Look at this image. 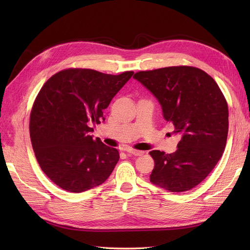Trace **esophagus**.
<instances>
[{
	"label": "esophagus",
	"instance_id": "esophagus-1",
	"mask_svg": "<svg viewBox=\"0 0 250 250\" xmlns=\"http://www.w3.org/2000/svg\"><path fill=\"white\" fill-rule=\"evenodd\" d=\"M125 151H126V152H127L128 154L134 155V156H140V155H143V154H144L143 151L134 150V149H130V148H127V149H125Z\"/></svg>",
	"mask_w": 250,
	"mask_h": 250
}]
</instances>
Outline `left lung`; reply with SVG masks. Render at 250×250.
I'll use <instances>...</instances> for the list:
<instances>
[{"instance_id":"1","label":"left lung","mask_w":250,"mask_h":250,"mask_svg":"<svg viewBox=\"0 0 250 250\" xmlns=\"http://www.w3.org/2000/svg\"><path fill=\"white\" fill-rule=\"evenodd\" d=\"M160 102L163 116L180 134L177 150L150 151L153 185L170 192L199 185L220 160L229 132V108L216 81L193 66H169L134 74Z\"/></svg>"}]
</instances>
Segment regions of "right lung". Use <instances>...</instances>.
I'll use <instances>...</instances> for the list:
<instances>
[{"instance_id": "obj_1", "label": "right lung", "mask_w": 250, "mask_h": 250, "mask_svg": "<svg viewBox=\"0 0 250 250\" xmlns=\"http://www.w3.org/2000/svg\"><path fill=\"white\" fill-rule=\"evenodd\" d=\"M133 72L108 75L67 69L43 84L30 115V138L43 173L58 187L81 193L102 185L119 162V152L94 139L92 124Z\"/></svg>"}]
</instances>
